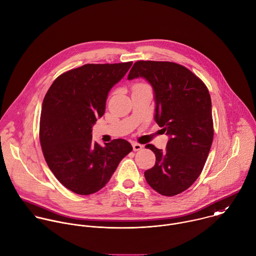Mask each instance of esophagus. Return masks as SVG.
Returning a JSON list of instances; mask_svg holds the SVG:
<instances>
[{
    "mask_svg": "<svg viewBox=\"0 0 256 256\" xmlns=\"http://www.w3.org/2000/svg\"><path fill=\"white\" fill-rule=\"evenodd\" d=\"M144 146H142V144H136V142H134V144H132V148H134V152H138V150H140Z\"/></svg>",
    "mask_w": 256,
    "mask_h": 256,
    "instance_id": "34e87169",
    "label": "esophagus"
}]
</instances>
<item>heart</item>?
Segmentation results:
<instances>
[{
    "label": "heart",
    "instance_id": "obj_1",
    "mask_svg": "<svg viewBox=\"0 0 256 256\" xmlns=\"http://www.w3.org/2000/svg\"><path fill=\"white\" fill-rule=\"evenodd\" d=\"M146 86V84H136L134 86H134Z\"/></svg>",
    "mask_w": 256,
    "mask_h": 256
}]
</instances>
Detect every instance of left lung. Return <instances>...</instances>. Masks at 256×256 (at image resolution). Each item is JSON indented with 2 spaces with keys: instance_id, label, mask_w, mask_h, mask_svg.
<instances>
[{
  "instance_id": "1",
  "label": "left lung",
  "mask_w": 256,
  "mask_h": 256,
  "mask_svg": "<svg viewBox=\"0 0 256 256\" xmlns=\"http://www.w3.org/2000/svg\"><path fill=\"white\" fill-rule=\"evenodd\" d=\"M138 76L154 88V120L170 136L166 150L146 146L156 164L144 176L160 194L174 196L192 186L208 160L214 140L210 94L198 76L176 62L138 60L128 78Z\"/></svg>"
}]
</instances>
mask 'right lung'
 <instances>
[{
    "mask_svg": "<svg viewBox=\"0 0 256 256\" xmlns=\"http://www.w3.org/2000/svg\"><path fill=\"white\" fill-rule=\"evenodd\" d=\"M132 64H84L58 76L44 96L40 120L42 150L56 180L74 194L98 192L132 150L122 138L104 146L92 140V128L104 114L108 92Z\"/></svg>",
    "mask_w": 256,
    "mask_h": 256,
    "instance_id": "1",
    "label": "right lung"
}]
</instances>
